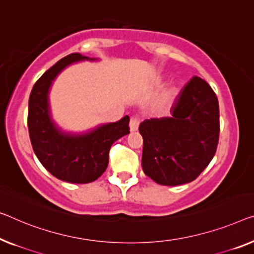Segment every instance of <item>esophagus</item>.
<instances>
[{
	"label": "esophagus",
	"instance_id": "obj_1",
	"mask_svg": "<svg viewBox=\"0 0 254 254\" xmlns=\"http://www.w3.org/2000/svg\"><path fill=\"white\" fill-rule=\"evenodd\" d=\"M139 124H140V120H139V117H137V116L131 117V120H130V130H131V131H135V130H138Z\"/></svg>",
	"mask_w": 254,
	"mask_h": 254
}]
</instances>
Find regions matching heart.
I'll return each instance as SVG.
<instances>
[{
	"label": "heart",
	"mask_w": 254,
	"mask_h": 254,
	"mask_svg": "<svg viewBox=\"0 0 254 254\" xmlns=\"http://www.w3.org/2000/svg\"><path fill=\"white\" fill-rule=\"evenodd\" d=\"M176 94H177V90H176V88H169V89H166V90L164 91V93L162 94V98H161V104L163 105V106L171 104V103H172V100L175 99Z\"/></svg>",
	"instance_id": "b5f03b06"
}]
</instances>
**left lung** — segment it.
Here are the masks:
<instances>
[{
	"instance_id": "1",
	"label": "left lung",
	"mask_w": 254,
	"mask_h": 254,
	"mask_svg": "<svg viewBox=\"0 0 254 254\" xmlns=\"http://www.w3.org/2000/svg\"><path fill=\"white\" fill-rule=\"evenodd\" d=\"M170 113L140 123L141 164L155 183L177 186L195 180L214 156L220 132L218 98L204 79L194 76Z\"/></svg>"
}]
</instances>
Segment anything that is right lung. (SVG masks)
<instances>
[{
	"instance_id": "obj_1",
	"label": "right lung",
	"mask_w": 254,
	"mask_h": 254,
	"mask_svg": "<svg viewBox=\"0 0 254 254\" xmlns=\"http://www.w3.org/2000/svg\"><path fill=\"white\" fill-rule=\"evenodd\" d=\"M89 59L81 54L64 57L37 79L28 101L27 123L34 153L52 176L73 184H88L98 179L107 169L113 143L130 133L128 116L81 134L67 133L52 121L49 106L52 81L70 64Z\"/></svg>"
}]
</instances>
